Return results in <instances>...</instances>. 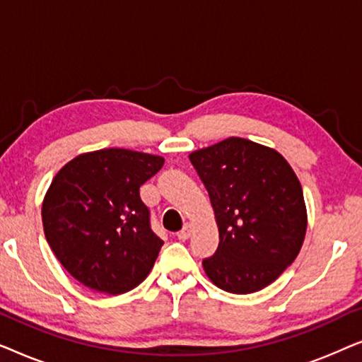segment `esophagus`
<instances>
[{
    "label": "esophagus",
    "instance_id": "obj_1",
    "mask_svg": "<svg viewBox=\"0 0 362 362\" xmlns=\"http://www.w3.org/2000/svg\"><path fill=\"white\" fill-rule=\"evenodd\" d=\"M191 232H192V226H191V224H186L180 232H177V239H180V240L189 239Z\"/></svg>",
    "mask_w": 362,
    "mask_h": 362
}]
</instances>
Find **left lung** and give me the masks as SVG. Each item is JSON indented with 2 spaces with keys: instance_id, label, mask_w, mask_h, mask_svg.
<instances>
[{
  "instance_id": "obj_1",
  "label": "left lung",
  "mask_w": 362,
  "mask_h": 362,
  "mask_svg": "<svg viewBox=\"0 0 362 362\" xmlns=\"http://www.w3.org/2000/svg\"><path fill=\"white\" fill-rule=\"evenodd\" d=\"M214 209L219 247L202 260L206 275L229 293L265 288L303 245V189L274 148L230 136L189 155Z\"/></svg>"
}]
</instances>
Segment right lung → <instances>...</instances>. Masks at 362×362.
Instances as JSON below:
<instances>
[{"label": "right lung", "mask_w": 362, "mask_h": 362, "mask_svg": "<svg viewBox=\"0 0 362 362\" xmlns=\"http://www.w3.org/2000/svg\"><path fill=\"white\" fill-rule=\"evenodd\" d=\"M165 158L105 148L64 165L42 201L47 244L64 269L100 293H127L155 265L163 240L151 230L140 186Z\"/></svg>", "instance_id": "1"}]
</instances>
